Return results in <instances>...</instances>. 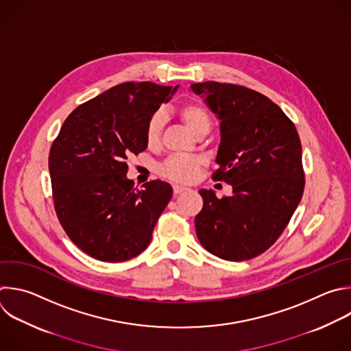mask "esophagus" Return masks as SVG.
<instances>
[{
  "label": "esophagus",
  "mask_w": 351,
  "mask_h": 351,
  "mask_svg": "<svg viewBox=\"0 0 351 351\" xmlns=\"http://www.w3.org/2000/svg\"><path fill=\"white\" fill-rule=\"evenodd\" d=\"M186 190H189V189H187V187H184V186L173 184V193H175V194H180V193H183V191H186Z\"/></svg>",
  "instance_id": "34e87169"
}]
</instances>
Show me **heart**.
Listing matches in <instances>:
<instances>
[{"label":"heart","mask_w":351,"mask_h":351,"mask_svg":"<svg viewBox=\"0 0 351 351\" xmlns=\"http://www.w3.org/2000/svg\"><path fill=\"white\" fill-rule=\"evenodd\" d=\"M179 117L195 135L202 131H209L210 128L209 111L201 103H197V101L184 103L179 108ZM165 121H167V115L161 110L150 115L145 130L146 143L150 147L158 146ZM202 164H204V160L198 156L175 154V156H171L162 164L161 173L173 182L190 183L195 180Z\"/></svg>","instance_id":"1"}]
</instances>
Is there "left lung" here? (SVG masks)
<instances>
[{"label":"left lung","mask_w":351,"mask_h":351,"mask_svg":"<svg viewBox=\"0 0 351 351\" xmlns=\"http://www.w3.org/2000/svg\"><path fill=\"white\" fill-rule=\"evenodd\" d=\"M220 121L213 180L232 186L217 198L201 189L195 216L201 245L231 262L252 259L282 234L304 190L302 145L293 123L267 96L234 84H193Z\"/></svg>","instance_id":"obj_1"}]
</instances>
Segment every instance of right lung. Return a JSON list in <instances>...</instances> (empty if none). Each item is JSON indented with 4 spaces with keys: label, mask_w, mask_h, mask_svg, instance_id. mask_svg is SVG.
Returning <instances> with one entry per match:
<instances>
[{
    "label": "right lung",
    "mask_w": 351,
    "mask_h": 351,
    "mask_svg": "<svg viewBox=\"0 0 351 351\" xmlns=\"http://www.w3.org/2000/svg\"><path fill=\"white\" fill-rule=\"evenodd\" d=\"M176 89L150 81L115 85L73 110L51 146L58 219L69 239L97 261L117 263L142 254L172 197L162 180L136 190L127 160L147 149L150 115Z\"/></svg>",
    "instance_id": "obj_1"
}]
</instances>
